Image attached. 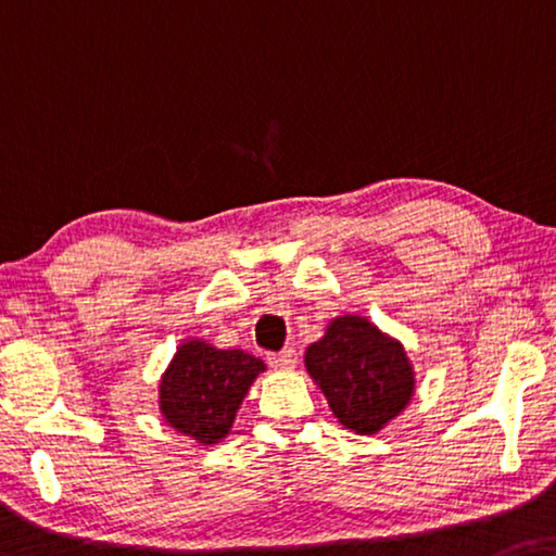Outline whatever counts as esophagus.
Wrapping results in <instances>:
<instances>
[{
  "instance_id": "obj_1",
  "label": "esophagus",
  "mask_w": 556,
  "mask_h": 556,
  "mask_svg": "<svg viewBox=\"0 0 556 556\" xmlns=\"http://www.w3.org/2000/svg\"><path fill=\"white\" fill-rule=\"evenodd\" d=\"M267 358H269L271 366L279 368V371H292V368L296 366V361H299L294 349H285V351H279V354H269Z\"/></svg>"
}]
</instances>
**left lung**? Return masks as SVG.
I'll return each instance as SVG.
<instances>
[{
    "label": "left lung",
    "instance_id": "obj_1",
    "mask_svg": "<svg viewBox=\"0 0 556 556\" xmlns=\"http://www.w3.org/2000/svg\"><path fill=\"white\" fill-rule=\"evenodd\" d=\"M304 366L341 426L374 435L401 416L416 391L401 341L366 316H337L304 354Z\"/></svg>",
    "mask_w": 556,
    "mask_h": 556
}]
</instances>
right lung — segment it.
<instances>
[{"mask_svg": "<svg viewBox=\"0 0 556 556\" xmlns=\"http://www.w3.org/2000/svg\"><path fill=\"white\" fill-rule=\"evenodd\" d=\"M264 368L262 358L240 349H215L200 339L182 341L161 378L157 403L165 422L200 445L219 443Z\"/></svg>", "mask_w": 556, "mask_h": 556, "instance_id": "obj_1", "label": "right lung"}]
</instances>
